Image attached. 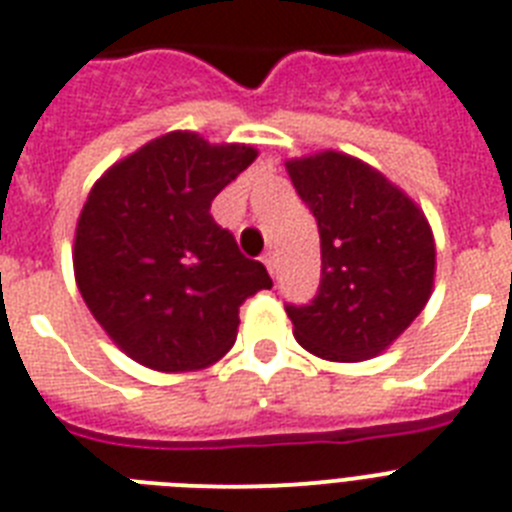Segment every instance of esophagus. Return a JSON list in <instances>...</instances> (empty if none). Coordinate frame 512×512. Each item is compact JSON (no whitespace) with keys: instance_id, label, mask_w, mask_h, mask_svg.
<instances>
[{"instance_id":"obj_1","label":"esophagus","mask_w":512,"mask_h":512,"mask_svg":"<svg viewBox=\"0 0 512 512\" xmlns=\"http://www.w3.org/2000/svg\"><path fill=\"white\" fill-rule=\"evenodd\" d=\"M263 263H265V268H268L270 276H276V255H273V252H265Z\"/></svg>"}]
</instances>
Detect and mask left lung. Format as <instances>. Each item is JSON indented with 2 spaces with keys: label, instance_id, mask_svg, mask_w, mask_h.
I'll return each mask as SVG.
<instances>
[{
  "label": "left lung",
  "instance_id": "left-lung-1",
  "mask_svg": "<svg viewBox=\"0 0 512 512\" xmlns=\"http://www.w3.org/2000/svg\"><path fill=\"white\" fill-rule=\"evenodd\" d=\"M286 173L321 234L318 297L286 307L294 339L331 363L371 360L434 292L429 218L381 170L336 149L286 160Z\"/></svg>",
  "mask_w": 512,
  "mask_h": 512
}]
</instances>
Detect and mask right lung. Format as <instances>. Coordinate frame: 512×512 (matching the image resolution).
I'll use <instances>...</instances> for the list:
<instances>
[{
    "label": "right lung",
    "mask_w": 512,
    "mask_h": 512,
    "mask_svg": "<svg viewBox=\"0 0 512 512\" xmlns=\"http://www.w3.org/2000/svg\"><path fill=\"white\" fill-rule=\"evenodd\" d=\"M257 157L170 131L97 178L78 215L73 273L112 344L144 368L191 373L218 363L239 334V307L270 289L210 205Z\"/></svg>",
    "instance_id": "right-lung-1"
}]
</instances>
